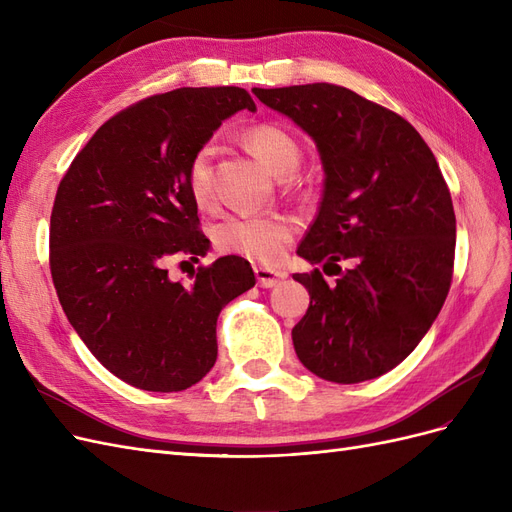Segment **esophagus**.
I'll return each instance as SVG.
<instances>
[{
  "mask_svg": "<svg viewBox=\"0 0 512 512\" xmlns=\"http://www.w3.org/2000/svg\"><path fill=\"white\" fill-rule=\"evenodd\" d=\"M254 273H256V280H258L260 288H273L288 275L286 271H275V269H267V267H256Z\"/></svg>",
  "mask_w": 512,
  "mask_h": 512,
  "instance_id": "1",
  "label": "esophagus"
}]
</instances>
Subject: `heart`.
Instances as JSON below:
<instances>
[{
  "instance_id": "1",
  "label": "heart",
  "mask_w": 512,
  "mask_h": 512,
  "mask_svg": "<svg viewBox=\"0 0 512 512\" xmlns=\"http://www.w3.org/2000/svg\"><path fill=\"white\" fill-rule=\"evenodd\" d=\"M243 141L275 177L290 175L299 164V145L282 128L262 123L247 130ZM213 156L215 147L211 143L198 147L185 173L188 190L198 205H205L211 198ZM211 235L222 252L275 265L282 260L294 235V222L286 215H226L213 226Z\"/></svg>"
}]
</instances>
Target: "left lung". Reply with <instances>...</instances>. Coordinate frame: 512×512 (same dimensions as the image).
Returning a JSON list of instances; mask_svg holds the SVG:
<instances>
[{
    "label": "left lung",
    "mask_w": 512,
    "mask_h": 512,
    "mask_svg": "<svg viewBox=\"0 0 512 512\" xmlns=\"http://www.w3.org/2000/svg\"><path fill=\"white\" fill-rule=\"evenodd\" d=\"M252 91L312 138L324 170L297 254L337 280L329 286L318 269L292 275L309 292L294 350L322 380L378 378L418 346L451 288L455 211L436 156L404 117L346 87Z\"/></svg>",
    "instance_id": "left-lung-1"
}]
</instances>
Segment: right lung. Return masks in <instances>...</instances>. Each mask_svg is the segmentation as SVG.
<instances>
[{"label": "right lung", "instance_id": "add662e5", "mask_svg": "<svg viewBox=\"0 0 512 512\" xmlns=\"http://www.w3.org/2000/svg\"><path fill=\"white\" fill-rule=\"evenodd\" d=\"M256 111L241 87H181L108 119L61 179L51 213V275L61 307L96 359L136 389L175 393L218 359L222 307L256 284L250 262L224 256L192 284L168 277L198 260L188 164L222 121Z\"/></svg>", "mask_w": 512, "mask_h": 512}]
</instances>
